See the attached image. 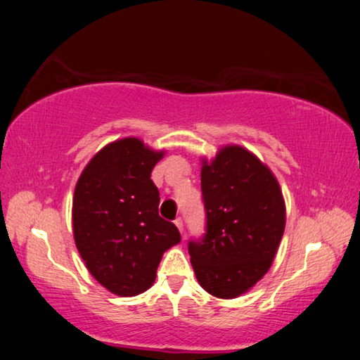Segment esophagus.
Here are the masks:
<instances>
[{
  "mask_svg": "<svg viewBox=\"0 0 360 360\" xmlns=\"http://www.w3.org/2000/svg\"><path fill=\"white\" fill-rule=\"evenodd\" d=\"M174 223H175L176 228H179L180 233H184V219H181V218H176V219L174 221Z\"/></svg>",
  "mask_w": 360,
  "mask_h": 360,
  "instance_id": "obj_1",
  "label": "esophagus"
}]
</instances>
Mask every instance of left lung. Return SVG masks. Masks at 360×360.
<instances>
[{"label": "left lung", "instance_id": "1", "mask_svg": "<svg viewBox=\"0 0 360 360\" xmlns=\"http://www.w3.org/2000/svg\"><path fill=\"white\" fill-rule=\"evenodd\" d=\"M206 228L188 243L196 280L218 298H236L267 274L285 229L282 190L272 172L239 146L201 167Z\"/></svg>", "mask_w": 360, "mask_h": 360}]
</instances>
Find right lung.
I'll list each match as a JSON object with an SVG mask.
<instances>
[{
	"label": "right lung",
	"mask_w": 360,
	"mask_h": 360,
	"mask_svg": "<svg viewBox=\"0 0 360 360\" xmlns=\"http://www.w3.org/2000/svg\"><path fill=\"white\" fill-rule=\"evenodd\" d=\"M164 157L136 137L98 152L73 193V238L90 274L110 292L134 297L154 283L162 254L180 243L159 216L152 169Z\"/></svg>",
	"instance_id": "1"
}]
</instances>
